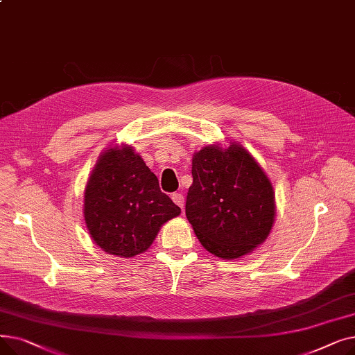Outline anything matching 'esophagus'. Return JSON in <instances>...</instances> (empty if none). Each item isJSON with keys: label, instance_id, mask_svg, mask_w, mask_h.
Returning <instances> with one entry per match:
<instances>
[{"label": "esophagus", "instance_id": "34e87169", "mask_svg": "<svg viewBox=\"0 0 355 355\" xmlns=\"http://www.w3.org/2000/svg\"><path fill=\"white\" fill-rule=\"evenodd\" d=\"M171 198H173V201L177 204V206H178L181 210L184 209V197H182V194L174 193V194L171 196Z\"/></svg>", "mask_w": 355, "mask_h": 355}]
</instances>
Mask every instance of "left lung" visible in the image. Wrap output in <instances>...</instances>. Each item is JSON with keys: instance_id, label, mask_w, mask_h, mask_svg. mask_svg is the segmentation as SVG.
<instances>
[{"instance_id": "1", "label": "left lung", "mask_w": 355, "mask_h": 355, "mask_svg": "<svg viewBox=\"0 0 355 355\" xmlns=\"http://www.w3.org/2000/svg\"><path fill=\"white\" fill-rule=\"evenodd\" d=\"M191 173L185 216L202 248L233 260L262 245L275 223V191L246 148L233 141L202 146Z\"/></svg>"}]
</instances>
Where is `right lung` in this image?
Masks as SVG:
<instances>
[{
	"mask_svg": "<svg viewBox=\"0 0 355 355\" xmlns=\"http://www.w3.org/2000/svg\"><path fill=\"white\" fill-rule=\"evenodd\" d=\"M180 213L132 145H110L101 154L85 189L83 217L103 252L126 259L144 253Z\"/></svg>",
	"mask_w": 355,
	"mask_h": 355,
	"instance_id": "obj_1",
	"label": "right lung"
}]
</instances>
